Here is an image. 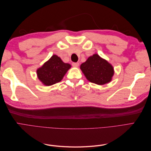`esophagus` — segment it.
Here are the masks:
<instances>
[{"label":"esophagus","instance_id":"34e87169","mask_svg":"<svg viewBox=\"0 0 151 151\" xmlns=\"http://www.w3.org/2000/svg\"><path fill=\"white\" fill-rule=\"evenodd\" d=\"M79 63H72V66L73 67H77L79 66Z\"/></svg>","mask_w":151,"mask_h":151}]
</instances>
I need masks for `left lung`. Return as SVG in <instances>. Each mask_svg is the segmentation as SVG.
Instances as JSON below:
<instances>
[{
	"instance_id": "1",
	"label": "left lung",
	"mask_w": 151,
	"mask_h": 151,
	"mask_svg": "<svg viewBox=\"0 0 151 151\" xmlns=\"http://www.w3.org/2000/svg\"><path fill=\"white\" fill-rule=\"evenodd\" d=\"M86 79L91 83L103 85L109 83L114 74L113 66L107 60L94 54L80 67Z\"/></svg>"
}]
</instances>
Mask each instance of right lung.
Wrapping results in <instances>:
<instances>
[{
  "label": "right lung",
  "instance_id": "add662e5",
  "mask_svg": "<svg viewBox=\"0 0 151 151\" xmlns=\"http://www.w3.org/2000/svg\"><path fill=\"white\" fill-rule=\"evenodd\" d=\"M71 67L69 63L63 62L56 55L50 58L36 70L39 80L45 86H52L61 81Z\"/></svg>",
  "mask_w": 151,
  "mask_h": 151
}]
</instances>
